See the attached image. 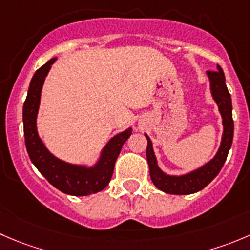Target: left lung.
Instances as JSON below:
<instances>
[{
	"label": "left lung",
	"mask_w": 250,
	"mask_h": 250,
	"mask_svg": "<svg viewBox=\"0 0 250 250\" xmlns=\"http://www.w3.org/2000/svg\"><path fill=\"white\" fill-rule=\"evenodd\" d=\"M208 77L210 81V91L219 106V111L222 117L224 125V133H222L221 144L214 159L210 160L199 168L182 174V176H171L166 174L157 165L156 156H155L152 143L150 138L145 134L147 139L146 146V159L149 164L150 178L155 187L160 190L168 194L187 195L193 194L208 186L215 177L219 174L227 159L229 149H231L232 140H233V120H232V100L226 86L224 71L217 64V71H208Z\"/></svg>",
	"instance_id": "8db88e82"
}]
</instances>
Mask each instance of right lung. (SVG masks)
Instances as JSON below:
<instances>
[{
    "mask_svg": "<svg viewBox=\"0 0 250 250\" xmlns=\"http://www.w3.org/2000/svg\"><path fill=\"white\" fill-rule=\"evenodd\" d=\"M55 61L56 58H51L42 67H40L33 76L29 85L28 95L23 106L26 151L39 172L58 190L76 197L90 195L103 190L110 183L115 162L123 144L132 134V128H128L111 138L101 151L98 162L91 167L68 164L53 156L39 137L36 117L40 106L43 82Z\"/></svg>",
    "mask_w": 250,
    "mask_h": 250,
    "instance_id": "right-lung-1",
    "label": "right lung"
}]
</instances>
